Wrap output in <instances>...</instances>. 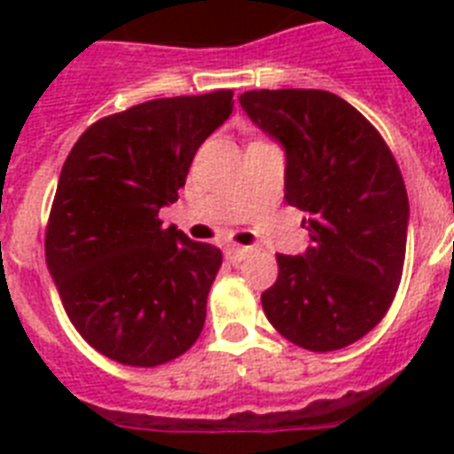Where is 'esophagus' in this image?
I'll return each instance as SVG.
<instances>
[{"instance_id": "obj_1", "label": "esophagus", "mask_w": 454, "mask_h": 454, "mask_svg": "<svg viewBox=\"0 0 454 454\" xmlns=\"http://www.w3.org/2000/svg\"><path fill=\"white\" fill-rule=\"evenodd\" d=\"M249 252H252L249 247H238V245H233V247H226V259L233 263H240L242 259H247Z\"/></svg>"}]
</instances>
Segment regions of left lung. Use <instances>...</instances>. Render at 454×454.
Returning <instances> with one entry per match:
<instances>
[{
	"label": "left lung",
	"mask_w": 454,
	"mask_h": 454,
	"mask_svg": "<svg viewBox=\"0 0 454 454\" xmlns=\"http://www.w3.org/2000/svg\"><path fill=\"white\" fill-rule=\"evenodd\" d=\"M242 110L285 151V200L306 212L310 247L278 254L262 294L283 337L337 351L380 323L401 285L410 205L401 169L380 131L337 94L262 89Z\"/></svg>",
	"instance_id": "8db88e82"
}]
</instances>
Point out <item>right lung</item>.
I'll return each mask as SVG.
<instances>
[{
	"instance_id": "obj_1",
	"label": "right lung",
	"mask_w": 454,
	"mask_h": 454,
	"mask_svg": "<svg viewBox=\"0 0 454 454\" xmlns=\"http://www.w3.org/2000/svg\"><path fill=\"white\" fill-rule=\"evenodd\" d=\"M231 113V89L138 103L91 124L60 169L46 266L70 323L122 365L169 363L202 332L221 249L157 214Z\"/></svg>"
}]
</instances>
